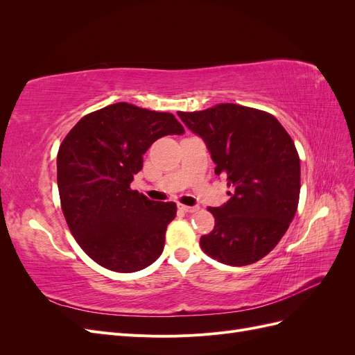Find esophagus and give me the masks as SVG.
Masks as SVG:
<instances>
[{
    "label": "esophagus",
    "mask_w": 355,
    "mask_h": 355,
    "mask_svg": "<svg viewBox=\"0 0 355 355\" xmlns=\"http://www.w3.org/2000/svg\"><path fill=\"white\" fill-rule=\"evenodd\" d=\"M178 207L182 211H185V213H194V211H197L200 209L198 206H185V204H178Z\"/></svg>",
    "instance_id": "obj_1"
}]
</instances>
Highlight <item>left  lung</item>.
<instances>
[{
	"mask_svg": "<svg viewBox=\"0 0 355 355\" xmlns=\"http://www.w3.org/2000/svg\"><path fill=\"white\" fill-rule=\"evenodd\" d=\"M178 115L202 139L214 173L231 188L223 206L209 207L214 228L200 239L201 249L225 265L257 262L282 240L297 209L300 161L292 137L274 115L241 105Z\"/></svg>",
	"mask_w": 355,
	"mask_h": 355,
	"instance_id": "1",
	"label": "left lung"
}]
</instances>
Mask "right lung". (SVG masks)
I'll return each mask as SVG.
<instances>
[{
  "instance_id": "1",
  "label": "right lung",
  "mask_w": 355,
  "mask_h": 355,
  "mask_svg": "<svg viewBox=\"0 0 355 355\" xmlns=\"http://www.w3.org/2000/svg\"><path fill=\"white\" fill-rule=\"evenodd\" d=\"M184 133L173 114L120 102L83 116L63 139L58 153L62 211L96 263L135 272L163 253L176 204L149 200L130 184L157 139Z\"/></svg>"
}]
</instances>
